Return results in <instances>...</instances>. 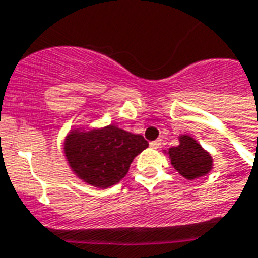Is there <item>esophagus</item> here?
<instances>
[{"label":"esophagus","mask_w":258,"mask_h":258,"mask_svg":"<svg viewBox=\"0 0 258 258\" xmlns=\"http://www.w3.org/2000/svg\"><path fill=\"white\" fill-rule=\"evenodd\" d=\"M161 145H162V142L161 141H153V142H150V147H151V149H159V147H161Z\"/></svg>","instance_id":"esophagus-1"}]
</instances>
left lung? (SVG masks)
Segmentation results:
<instances>
[{
  "instance_id": "left-lung-1",
  "label": "left lung",
  "mask_w": 258,
  "mask_h": 258,
  "mask_svg": "<svg viewBox=\"0 0 258 258\" xmlns=\"http://www.w3.org/2000/svg\"><path fill=\"white\" fill-rule=\"evenodd\" d=\"M171 165L180 175L194 179L212 170V158L192 138H180V145L169 150Z\"/></svg>"
}]
</instances>
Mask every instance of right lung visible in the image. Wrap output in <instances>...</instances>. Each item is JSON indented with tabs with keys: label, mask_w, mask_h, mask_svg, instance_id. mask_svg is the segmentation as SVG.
<instances>
[{
	"label": "right lung",
	"mask_w": 258,
	"mask_h": 258,
	"mask_svg": "<svg viewBox=\"0 0 258 258\" xmlns=\"http://www.w3.org/2000/svg\"><path fill=\"white\" fill-rule=\"evenodd\" d=\"M147 146L142 135L111 124L89 133L72 131L66 141V155L79 178L105 188L124 178L134 158Z\"/></svg>",
	"instance_id": "right-lung-1"
}]
</instances>
